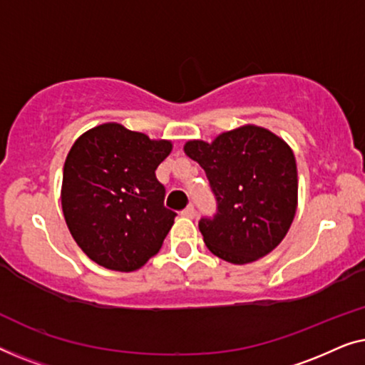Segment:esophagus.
<instances>
[{"label":"esophagus","instance_id":"obj_1","mask_svg":"<svg viewBox=\"0 0 365 365\" xmlns=\"http://www.w3.org/2000/svg\"><path fill=\"white\" fill-rule=\"evenodd\" d=\"M194 214H196V209H194L192 204H189L184 211H181V216H184V217H194Z\"/></svg>","mask_w":365,"mask_h":365}]
</instances>
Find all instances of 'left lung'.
Instances as JSON below:
<instances>
[{
  "instance_id": "obj_1",
  "label": "left lung",
  "mask_w": 365,
  "mask_h": 365,
  "mask_svg": "<svg viewBox=\"0 0 365 365\" xmlns=\"http://www.w3.org/2000/svg\"><path fill=\"white\" fill-rule=\"evenodd\" d=\"M184 151L206 171L216 212L199 219L209 251L232 264L266 256L286 237L297 207L291 148L264 128L244 126Z\"/></svg>"
}]
</instances>
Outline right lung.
I'll return each mask as SVG.
<instances>
[{"label":"right lung","mask_w":365,"mask_h":365,"mask_svg":"<svg viewBox=\"0 0 365 365\" xmlns=\"http://www.w3.org/2000/svg\"><path fill=\"white\" fill-rule=\"evenodd\" d=\"M121 124L84 133L63 171L61 204L69 232L84 254L113 271H136L158 254L176 212L164 206L156 169L171 153Z\"/></svg>","instance_id":"1"}]
</instances>
